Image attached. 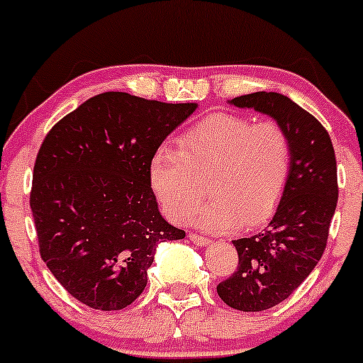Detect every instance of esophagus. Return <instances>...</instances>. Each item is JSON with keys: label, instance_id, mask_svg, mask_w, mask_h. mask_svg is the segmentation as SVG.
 I'll return each mask as SVG.
<instances>
[{"label": "esophagus", "instance_id": "obj_1", "mask_svg": "<svg viewBox=\"0 0 363 363\" xmlns=\"http://www.w3.org/2000/svg\"><path fill=\"white\" fill-rule=\"evenodd\" d=\"M188 238L193 242H196V245H200V246H205V245H208L210 242V240L206 236H200V234H196V233H189L188 234Z\"/></svg>", "mask_w": 363, "mask_h": 363}]
</instances>
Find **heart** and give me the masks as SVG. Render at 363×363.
Masks as SVG:
<instances>
[{
	"instance_id": "heart-1",
	"label": "heart",
	"mask_w": 363,
	"mask_h": 363,
	"mask_svg": "<svg viewBox=\"0 0 363 363\" xmlns=\"http://www.w3.org/2000/svg\"><path fill=\"white\" fill-rule=\"evenodd\" d=\"M293 148L276 121L253 123L238 113H213L181 138V150L162 146L150 162V182L163 212L174 222H196L210 230L257 227L281 201Z\"/></svg>"
}]
</instances>
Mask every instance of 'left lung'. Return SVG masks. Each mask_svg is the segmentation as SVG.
<instances>
[{"instance_id":"obj_1","label":"left lung","mask_w":363,"mask_h":363,"mask_svg":"<svg viewBox=\"0 0 363 363\" xmlns=\"http://www.w3.org/2000/svg\"><path fill=\"white\" fill-rule=\"evenodd\" d=\"M230 105L270 115L293 148L291 172L272 220L260 233L233 241L238 269L217 286L230 308L262 312L284 301L322 258L337 203L336 157L324 125L284 94L260 91Z\"/></svg>"}]
</instances>
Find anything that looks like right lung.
<instances>
[{
    "mask_svg": "<svg viewBox=\"0 0 363 363\" xmlns=\"http://www.w3.org/2000/svg\"><path fill=\"white\" fill-rule=\"evenodd\" d=\"M196 103L98 94L51 127L34 163L39 253L75 300L122 310L143 293L158 242L186 233L158 212L150 162Z\"/></svg>",
    "mask_w": 363,
    "mask_h": 363,
    "instance_id": "add662e5",
    "label": "right lung"
}]
</instances>
